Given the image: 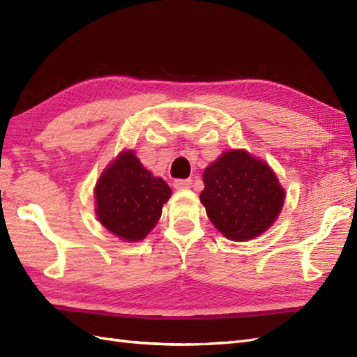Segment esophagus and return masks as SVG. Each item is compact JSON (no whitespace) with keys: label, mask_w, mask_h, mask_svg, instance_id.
<instances>
[{"label":"esophagus","mask_w":357,"mask_h":357,"mask_svg":"<svg viewBox=\"0 0 357 357\" xmlns=\"http://www.w3.org/2000/svg\"><path fill=\"white\" fill-rule=\"evenodd\" d=\"M172 186L176 189H188L192 186V180L190 178H177L172 183Z\"/></svg>","instance_id":"34e87169"}]
</instances>
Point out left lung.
Segmentation results:
<instances>
[{
	"label": "left lung",
	"instance_id": "left-lung-1",
	"mask_svg": "<svg viewBox=\"0 0 357 357\" xmlns=\"http://www.w3.org/2000/svg\"><path fill=\"white\" fill-rule=\"evenodd\" d=\"M201 202L226 238L252 240L274 223L284 190L266 164L245 150L223 153L204 171Z\"/></svg>",
	"mask_w": 357,
	"mask_h": 357
}]
</instances>
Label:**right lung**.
<instances>
[{"instance_id": "1", "label": "right lung", "mask_w": 357, "mask_h": 357, "mask_svg": "<svg viewBox=\"0 0 357 357\" xmlns=\"http://www.w3.org/2000/svg\"><path fill=\"white\" fill-rule=\"evenodd\" d=\"M169 197L167 183L153 177L129 150L119 155L96 183V215L122 240H143L155 228Z\"/></svg>"}]
</instances>
